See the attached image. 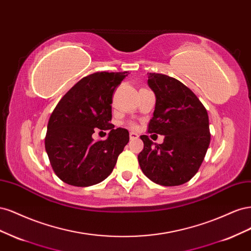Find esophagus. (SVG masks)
<instances>
[{
  "mask_svg": "<svg viewBox=\"0 0 251 251\" xmlns=\"http://www.w3.org/2000/svg\"><path fill=\"white\" fill-rule=\"evenodd\" d=\"M138 138V134L135 133V132H130V139L134 140V139H137Z\"/></svg>",
  "mask_w": 251,
  "mask_h": 251,
  "instance_id": "obj_1",
  "label": "esophagus"
}]
</instances>
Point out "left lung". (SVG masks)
I'll return each mask as SVG.
<instances>
[{"label":"left lung","instance_id":"1","mask_svg":"<svg viewBox=\"0 0 251 251\" xmlns=\"http://www.w3.org/2000/svg\"><path fill=\"white\" fill-rule=\"evenodd\" d=\"M148 85L156 97L149 133L164 136L156 144L147 135L138 155L146 176L157 184L176 186L186 183L198 172L209 142L207 111L192 90L165 74L150 73Z\"/></svg>","mask_w":251,"mask_h":251}]
</instances>
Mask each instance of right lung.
Here are the masks:
<instances>
[{"mask_svg":"<svg viewBox=\"0 0 251 251\" xmlns=\"http://www.w3.org/2000/svg\"><path fill=\"white\" fill-rule=\"evenodd\" d=\"M127 72H97L80 79L52 112L45 148L53 171L65 183L91 186L112 173L127 144L128 132L112 119V95ZM95 128L110 130L105 141L94 142Z\"/></svg>","mask_w":251,"mask_h":251,"instance_id":"obj_1","label":"right lung"}]
</instances>
